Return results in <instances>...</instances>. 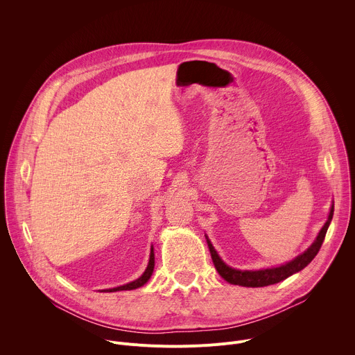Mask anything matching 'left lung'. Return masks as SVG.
Returning <instances> with one entry per match:
<instances>
[{"label":"left lung","mask_w":355,"mask_h":355,"mask_svg":"<svg viewBox=\"0 0 355 355\" xmlns=\"http://www.w3.org/2000/svg\"><path fill=\"white\" fill-rule=\"evenodd\" d=\"M333 212H334V204L331 205L327 222L324 223V226L319 232L316 240L312 243V245L305 252H302L300 256H297L292 261H289L284 266L275 267V268H266V270H257V271H247V270L241 271V270L232 268L226 263H223V260L219 257L215 247L212 245V243L209 241V239L207 236L208 247H209V251H211V257H212V261L215 264V268L223 279H226L229 284H233V285H240V286H247V288H260V286L278 284V282L286 279L288 277H291V275H293V274L299 272L300 270L305 268L316 257V254H318L322 244H323V240H324V236L327 233L329 225L333 219Z\"/></svg>","instance_id":"obj_1"}]
</instances>
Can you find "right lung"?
<instances>
[{
    "instance_id": "add662e5",
    "label": "right lung",
    "mask_w": 355,
    "mask_h": 355,
    "mask_svg": "<svg viewBox=\"0 0 355 355\" xmlns=\"http://www.w3.org/2000/svg\"><path fill=\"white\" fill-rule=\"evenodd\" d=\"M153 270H155V251H153V247H151L150 250V260H148V264H147V268L146 271L143 272L141 277H139L137 279L126 284V285H122V286H116V288H111V289H104L103 292H116V291H132V289H136V288H140L143 286L151 277V274H153Z\"/></svg>"
}]
</instances>
